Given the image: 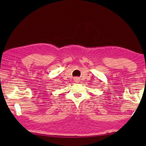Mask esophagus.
<instances>
[{"label":"esophagus","instance_id":"esophagus-1","mask_svg":"<svg viewBox=\"0 0 146 146\" xmlns=\"http://www.w3.org/2000/svg\"><path fill=\"white\" fill-rule=\"evenodd\" d=\"M74 81H75V82H79V78H74Z\"/></svg>","mask_w":146,"mask_h":146}]
</instances>
